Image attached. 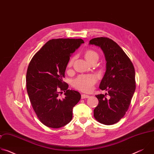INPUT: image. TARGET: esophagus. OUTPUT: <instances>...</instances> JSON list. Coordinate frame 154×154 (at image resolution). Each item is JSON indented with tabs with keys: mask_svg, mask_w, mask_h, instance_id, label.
<instances>
[{
	"mask_svg": "<svg viewBox=\"0 0 154 154\" xmlns=\"http://www.w3.org/2000/svg\"><path fill=\"white\" fill-rule=\"evenodd\" d=\"M90 96L86 95V94H82V99H86V98H89Z\"/></svg>",
	"mask_w": 154,
	"mask_h": 154,
	"instance_id": "1",
	"label": "esophagus"
}]
</instances>
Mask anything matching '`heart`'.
<instances>
[{
  "label": "heart",
  "mask_w": 154,
  "mask_h": 154,
  "mask_svg": "<svg viewBox=\"0 0 154 154\" xmlns=\"http://www.w3.org/2000/svg\"><path fill=\"white\" fill-rule=\"evenodd\" d=\"M85 57L90 63L94 59H98V54L91 49H88L85 52ZM75 57L70 58L68 63V67L72 66ZM97 78L93 74L80 75L73 81V86L75 88L83 92H90L93 90L94 85L97 83Z\"/></svg>",
  "instance_id": "heart-1"
}]
</instances>
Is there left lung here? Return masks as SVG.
<instances>
[{
    "mask_svg": "<svg viewBox=\"0 0 154 154\" xmlns=\"http://www.w3.org/2000/svg\"><path fill=\"white\" fill-rule=\"evenodd\" d=\"M90 45L100 47L106 61V70L99 88L108 94H98L94 117L100 123L112 125L121 119L127 112L136 88L135 72L130 59L118 44L106 37L95 38ZM110 97L107 99L106 96Z\"/></svg>",
    "mask_w": 154,
    "mask_h": 154,
    "instance_id": "8db88e82",
    "label": "left lung"
}]
</instances>
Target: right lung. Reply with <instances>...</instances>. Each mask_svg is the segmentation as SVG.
I'll return each instance as SVG.
<instances>
[{
  "mask_svg": "<svg viewBox=\"0 0 154 154\" xmlns=\"http://www.w3.org/2000/svg\"><path fill=\"white\" fill-rule=\"evenodd\" d=\"M84 41L82 39L58 38L48 41L33 57L26 74V87L32 106L39 121L58 128L72 118V108L81 95L68 90L64 72L72 54ZM63 91L64 98L60 96Z\"/></svg>",
  "mask_w": 154,
  "mask_h": 154,
  "instance_id": "obj_1",
  "label": "right lung"
}]
</instances>
